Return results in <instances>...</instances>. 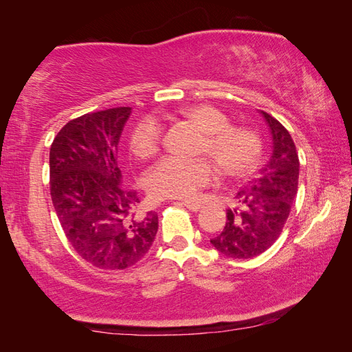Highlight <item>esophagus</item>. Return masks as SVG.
Instances as JSON below:
<instances>
[{"instance_id": "obj_1", "label": "esophagus", "mask_w": 352, "mask_h": 352, "mask_svg": "<svg viewBox=\"0 0 352 352\" xmlns=\"http://www.w3.org/2000/svg\"><path fill=\"white\" fill-rule=\"evenodd\" d=\"M178 204L184 205L190 211H200L201 206H204L201 204H199V201H190V200H183V201H178Z\"/></svg>"}]
</instances>
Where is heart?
Listing matches in <instances>:
<instances>
[{
  "mask_svg": "<svg viewBox=\"0 0 352 352\" xmlns=\"http://www.w3.org/2000/svg\"><path fill=\"white\" fill-rule=\"evenodd\" d=\"M182 116L205 133L201 152H208L223 174L241 175L258 160V138L245 129L230 127L228 118L216 107L195 105L183 110ZM160 141L162 129L153 118L142 119L130 135V147L141 158L157 153ZM214 178L216 169L208 160L166 157L147 172L146 184L148 192L158 199H192Z\"/></svg>",
  "mask_w": 352,
  "mask_h": 352,
  "instance_id": "heart-1",
  "label": "heart"
}]
</instances>
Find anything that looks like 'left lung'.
Masks as SVG:
<instances>
[{
	"label": "left lung",
	"mask_w": 352,
	"mask_h": 352,
	"mask_svg": "<svg viewBox=\"0 0 352 352\" xmlns=\"http://www.w3.org/2000/svg\"><path fill=\"white\" fill-rule=\"evenodd\" d=\"M259 113L270 132V158L237 190L236 206L226 212L222 233L211 239L217 252L234 259L254 258L275 243L298 190L300 160L295 142L281 122L269 113Z\"/></svg>",
	"instance_id": "obj_1"
}]
</instances>
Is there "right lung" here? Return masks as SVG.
Segmentation results:
<instances>
[{
    "instance_id": "obj_1",
    "label": "right lung",
    "mask_w": 352,
    "mask_h": 352,
    "mask_svg": "<svg viewBox=\"0 0 352 352\" xmlns=\"http://www.w3.org/2000/svg\"><path fill=\"white\" fill-rule=\"evenodd\" d=\"M130 111L119 107L73 119L50 151L51 197L65 234L88 264L107 270L138 262L158 231V214L140 211L118 164Z\"/></svg>"
}]
</instances>
